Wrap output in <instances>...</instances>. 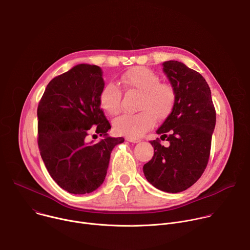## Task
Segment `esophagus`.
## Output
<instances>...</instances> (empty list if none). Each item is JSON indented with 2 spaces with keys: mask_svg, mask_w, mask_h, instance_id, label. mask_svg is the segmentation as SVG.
I'll return each instance as SVG.
<instances>
[{
  "mask_svg": "<svg viewBox=\"0 0 250 250\" xmlns=\"http://www.w3.org/2000/svg\"><path fill=\"white\" fill-rule=\"evenodd\" d=\"M126 140L129 141V142H133V144H137V142L140 141V139L134 138V137H126Z\"/></svg>",
  "mask_w": 250,
  "mask_h": 250,
  "instance_id": "1",
  "label": "esophagus"
}]
</instances>
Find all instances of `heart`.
<instances>
[{"label":"heart","instance_id":"heart-1","mask_svg":"<svg viewBox=\"0 0 250 250\" xmlns=\"http://www.w3.org/2000/svg\"><path fill=\"white\" fill-rule=\"evenodd\" d=\"M121 84L126 91L141 94L137 105L141 112L117 118L113 123L117 134L139 137L155 125L156 119L165 120L173 112L176 91L171 84L161 82L153 70L145 66L133 67L122 75ZM122 98V89L115 83H109L101 90L99 104L106 115L114 117L121 112Z\"/></svg>","mask_w":250,"mask_h":250}]
</instances>
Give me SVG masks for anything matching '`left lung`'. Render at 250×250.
I'll use <instances>...</instances> for the list:
<instances>
[{"mask_svg":"<svg viewBox=\"0 0 250 250\" xmlns=\"http://www.w3.org/2000/svg\"><path fill=\"white\" fill-rule=\"evenodd\" d=\"M162 65L177 94L173 112L156 131L169 146H161L159 138L150 140L154 154L144 165V173L155 188L179 193L196 183L208 165L216 109L199 72L179 61Z\"/></svg>","mask_w":250,"mask_h":250,"instance_id":"8db88e82","label":"left lung"}]
</instances>
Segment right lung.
<instances>
[{
    "instance_id": "right-lung-1",
    "label": "right lung",
    "mask_w": 250,
    "mask_h": 250,
    "mask_svg": "<svg viewBox=\"0 0 250 250\" xmlns=\"http://www.w3.org/2000/svg\"><path fill=\"white\" fill-rule=\"evenodd\" d=\"M104 86L99 66L79 64L54 77L39 103L42 158L52 179L71 194L83 195L99 188L113 148L125 140L106 133L111 125L99 104ZM91 130L104 138L88 144L85 137Z\"/></svg>"
}]
</instances>
